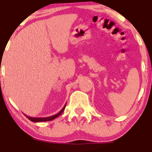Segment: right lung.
Returning a JSON list of instances; mask_svg holds the SVG:
<instances>
[{
    "label": "right lung",
    "instance_id": "right-lung-1",
    "mask_svg": "<svg viewBox=\"0 0 152 152\" xmlns=\"http://www.w3.org/2000/svg\"><path fill=\"white\" fill-rule=\"evenodd\" d=\"M65 106H66V103H65V105L64 106L62 109H61V110H60L59 112L56 115H53V116H48V117H30V116H27V115H25L28 119L32 122H34V123H40V122H46V121H51L52 119H55L56 118H57L58 116H60L62 112L64 111V108H65Z\"/></svg>",
    "mask_w": 152,
    "mask_h": 152
}]
</instances>
